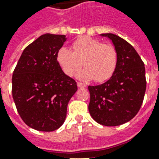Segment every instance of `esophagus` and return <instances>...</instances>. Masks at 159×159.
<instances>
[{"instance_id":"esophagus-1","label":"esophagus","mask_w":159,"mask_h":159,"mask_svg":"<svg viewBox=\"0 0 159 159\" xmlns=\"http://www.w3.org/2000/svg\"><path fill=\"white\" fill-rule=\"evenodd\" d=\"M77 87L78 88H80V89H83V88H85L86 87V85L84 84V83H79V82H77Z\"/></svg>"}]
</instances>
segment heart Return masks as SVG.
I'll return each mask as SVG.
<instances>
[{"label":"heart","mask_w":159,"mask_h":159,"mask_svg":"<svg viewBox=\"0 0 159 159\" xmlns=\"http://www.w3.org/2000/svg\"><path fill=\"white\" fill-rule=\"evenodd\" d=\"M71 49L64 46L57 52V60L64 72L72 76L82 66L76 77L81 81L103 83L113 75L117 65V52L110 44H104L100 40L83 36L72 43Z\"/></svg>","instance_id":"obj_1"}]
</instances>
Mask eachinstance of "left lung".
I'll return each instance as SVG.
<instances>
[{
	"instance_id": "obj_1",
	"label": "left lung",
	"mask_w": 159,
	"mask_h": 159,
	"mask_svg": "<svg viewBox=\"0 0 159 159\" xmlns=\"http://www.w3.org/2000/svg\"><path fill=\"white\" fill-rule=\"evenodd\" d=\"M111 41L117 65L107 82L89 86V111L94 121L105 126H118L132 119L140 110L147 88L143 61L129 43L111 33L100 34Z\"/></svg>"
}]
</instances>
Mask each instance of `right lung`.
I'll use <instances>...</instances> for the list:
<instances>
[{
	"mask_svg": "<svg viewBox=\"0 0 159 159\" xmlns=\"http://www.w3.org/2000/svg\"><path fill=\"white\" fill-rule=\"evenodd\" d=\"M65 35L44 34L27 46L12 78V98L22 120L38 131L58 129L66 117L67 106L77 90L76 81L66 75L57 52Z\"/></svg>",
	"mask_w": 159,
	"mask_h": 159,
	"instance_id": "obj_1",
	"label": "right lung"
}]
</instances>
